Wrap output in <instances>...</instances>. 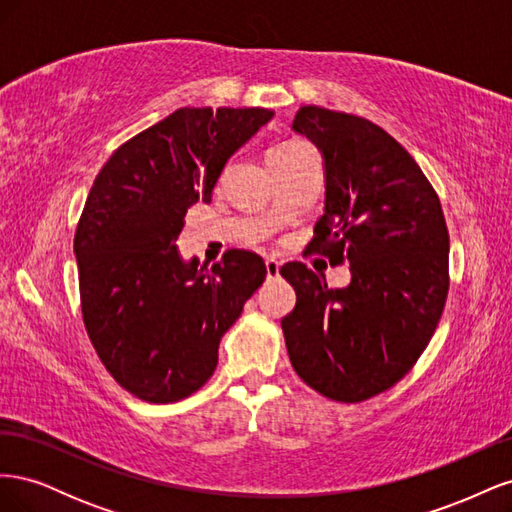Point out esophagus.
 Instances as JSON below:
<instances>
[{
  "mask_svg": "<svg viewBox=\"0 0 512 512\" xmlns=\"http://www.w3.org/2000/svg\"><path fill=\"white\" fill-rule=\"evenodd\" d=\"M265 269H267L269 280H273V277L280 275V262H277L275 258H267L265 260Z\"/></svg>",
  "mask_w": 512,
  "mask_h": 512,
  "instance_id": "34e87169",
  "label": "esophagus"
}]
</instances>
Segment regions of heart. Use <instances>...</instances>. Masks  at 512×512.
Returning <instances> with one entry per match:
<instances>
[{
    "instance_id": "obj_1",
    "label": "heart",
    "mask_w": 512,
    "mask_h": 512,
    "mask_svg": "<svg viewBox=\"0 0 512 512\" xmlns=\"http://www.w3.org/2000/svg\"><path fill=\"white\" fill-rule=\"evenodd\" d=\"M301 147H305V145L299 143V141H286V143L275 145L273 149H269V162H271V160H277V158L290 156L292 151H297V149H301Z\"/></svg>"
}]
</instances>
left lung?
<instances>
[{
    "label": "left lung",
    "mask_w": 512,
    "mask_h": 512,
    "mask_svg": "<svg viewBox=\"0 0 512 512\" xmlns=\"http://www.w3.org/2000/svg\"><path fill=\"white\" fill-rule=\"evenodd\" d=\"M292 130L324 160V213L312 250L350 262L329 288L303 262L282 275L297 305L282 318L290 363L320 395L359 404L404 378L427 348L448 294L440 198L410 153L363 117L301 106Z\"/></svg>",
    "instance_id": "8db88e82"
}]
</instances>
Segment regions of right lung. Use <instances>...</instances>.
Here are the masks:
<instances>
[{
    "mask_svg": "<svg viewBox=\"0 0 512 512\" xmlns=\"http://www.w3.org/2000/svg\"><path fill=\"white\" fill-rule=\"evenodd\" d=\"M269 108H177L102 166L74 235L81 309L100 361L149 404L196 393L218 367L222 335L265 282L254 252L200 267L177 239L232 153L271 121Z\"/></svg>",
    "mask_w": 512,
    "mask_h": 512,
    "instance_id": "add662e5",
    "label": "right lung"
}]
</instances>
